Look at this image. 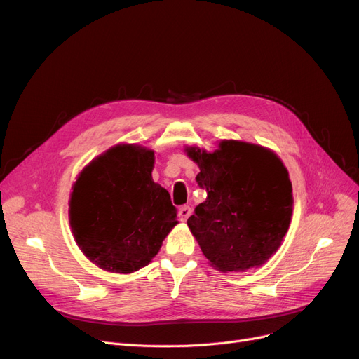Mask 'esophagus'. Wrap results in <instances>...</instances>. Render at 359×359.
Wrapping results in <instances>:
<instances>
[{
  "label": "esophagus",
  "instance_id": "esophagus-1",
  "mask_svg": "<svg viewBox=\"0 0 359 359\" xmlns=\"http://www.w3.org/2000/svg\"><path fill=\"white\" fill-rule=\"evenodd\" d=\"M191 215H192V208H191L189 205L180 206V210H179V218H180V221L184 222Z\"/></svg>",
  "mask_w": 359,
  "mask_h": 359
}]
</instances>
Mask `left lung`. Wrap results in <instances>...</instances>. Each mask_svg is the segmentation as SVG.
Returning a JSON list of instances; mask_svg holds the SVG:
<instances>
[{"label":"left lung","mask_w":359,"mask_h":359,"mask_svg":"<svg viewBox=\"0 0 359 359\" xmlns=\"http://www.w3.org/2000/svg\"><path fill=\"white\" fill-rule=\"evenodd\" d=\"M201 172L196 182L206 201L187 225L202 253L222 272L265 263L280 246L292 215L288 170L271 149L221 141L214 153L186 148Z\"/></svg>","instance_id":"obj_1"}]
</instances>
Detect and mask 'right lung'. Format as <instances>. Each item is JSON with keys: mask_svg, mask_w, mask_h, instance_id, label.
<instances>
[{"mask_svg": "<svg viewBox=\"0 0 359 359\" xmlns=\"http://www.w3.org/2000/svg\"><path fill=\"white\" fill-rule=\"evenodd\" d=\"M154 151L116 145L94 158L72 186L69 224L81 252L104 271L135 272L177 224L168 192L153 180Z\"/></svg>", "mask_w": 359, "mask_h": 359, "instance_id": "obj_1", "label": "right lung"}]
</instances>
